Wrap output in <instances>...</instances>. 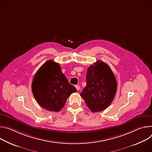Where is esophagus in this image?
Here are the masks:
<instances>
[{
	"instance_id": "obj_1",
	"label": "esophagus",
	"mask_w": 152,
	"mask_h": 152,
	"mask_svg": "<svg viewBox=\"0 0 152 152\" xmlns=\"http://www.w3.org/2000/svg\"><path fill=\"white\" fill-rule=\"evenodd\" d=\"M75 88L77 91H79L80 89V87L78 85H75Z\"/></svg>"
}]
</instances>
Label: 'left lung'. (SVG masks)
I'll use <instances>...</instances> for the list:
<instances>
[{
    "mask_svg": "<svg viewBox=\"0 0 152 152\" xmlns=\"http://www.w3.org/2000/svg\"><path fill=\"white\" fill-rule=\"evenodd\" d=\"M117 89L116 78L109 66L98 60L88 69L86 86L81 96L93 112L106 109L112 102Z\"/></svg>",
    "mask_w": 152,
    "mask_h": 152,
    "instance_id": "1",
    "label": "left lung"
}]
</instances>
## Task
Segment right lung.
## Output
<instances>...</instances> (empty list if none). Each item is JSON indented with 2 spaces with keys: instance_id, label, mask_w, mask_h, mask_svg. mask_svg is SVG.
Instances as JSON below:
<instances>
[{
  "instance_id": "add662e5",
  "label": "right lung",
  "mask_w": 152,
  "mask_h": 152,
  "mask_svg": "<svg viewBox=\"0 0 152 152\" xmlns=\"http://www.w3.org/2000/svg\"><path fill=\"white\" fill-rule=\"evenodd\" d=\"M31 87L38 104L54 112L60 111L71 94L77 92L61 72L59 64L52 60L46 61L39 69Z\"/></svg>"
}]
</instances>
